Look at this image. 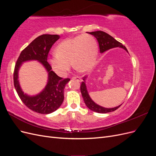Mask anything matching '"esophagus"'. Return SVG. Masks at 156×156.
<instances>
[{
    "label": "esophagus",
    "instance_id": "34e87169",
    "mask_svg": "<svg viewBox=\"0 0 156 156\" xmlns=\"http://www.w3.org/2000/svg\"><path fill=\"white\" fill-rule=\"evenodd\" d=\"M72 79H77V80H78L79 81H82V79H81V77H78V76L72 77Z\"/></svg>",
    "mask_w": 156,
    "mask_h": 156
}]
</instances>
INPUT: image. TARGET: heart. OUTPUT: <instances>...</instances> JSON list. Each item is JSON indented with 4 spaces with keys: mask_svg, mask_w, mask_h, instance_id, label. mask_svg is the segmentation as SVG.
<instances>
[{
    "mask_svg": "<svg viewBox=\"0 0 156 156\" xmlns=\"http://www.w3.org/2000/svg\"><path fill=\"white\" fill-rule=\"evenodd\" d=\"M56 53L49 59L55 72L64 77L73 66L80 72H86L95 64L98 55L97 41L92 35L84 34L65 39L57 45Z\"/></svg>",
    "mask_w": 156,
    "mask_h": 156,
    "instance_id": "heart-1",
    "label": "heart"
}]
</instances>
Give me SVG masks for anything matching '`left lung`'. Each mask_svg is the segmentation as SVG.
Listing matches in <instances>:
<instances>
[{
	"instance_id": "left-lung-1",
	"label": "left lung",
	"mask_w": 156,
	"mask_h": 156,
	"mask_svg": "<svg viewBox=\"0 0 156 156\" xmlns=\"http://www.w3.org/2000/svg\"><path fill=\"white\" fill-rule=\"evenodd\" d=\"M87 33L93 35L97 39L99 44V47H100V51L101 53H103V52H105L108 49H111L112 48H117V47H120L121 48H123L127 52H128L124 45H122V44H121L120 42L118 41L114 38V37H112L109 34H108L107 33L105 32L98 30V31L87 32ZM86 79H87L86 76L83 77V81L81 83V85L80 87V89H81V92L84 101L86 105L88 107V108H90V109L92 111L96 112L98 113H107V112L115 111V110L117 109V108H119L121 106L122 104L119 106L114 107V108H105V107H101L100 105H98V104H96L95 102H94L92 100L90 97L87 91V86L85 84Z\"/></svg>"
}]
</instances>
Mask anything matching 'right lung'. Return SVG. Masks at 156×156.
<instances>
[{"mask_svg": "<svg viewBox=\"0 0 156 156\" xmlns=\"http://www.w3.org/2000/svg\"><path fill=\"white\" fill-rule=\"evenodd\" d=\"M60 38L57 34H43L36 37L23 49L17 60L13 72V84L19 97L30 110L40 114H49L60 107L64 101V90L69 79L58 77L48 62L49 52ZM29 60H37L48 72V81L45 88L36 96L30 97L22 91L18 81V72L22 63Z\"/></svg>", "mask_w": 156, "mask_h": 156, "instance_id": "right-lung-1", "label": "right lung"}]
</instances>
